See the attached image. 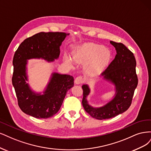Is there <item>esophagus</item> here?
Listing matches in <instances>:
<instances>
[{"label": "esophagus", "instance_id": "1", "mask_svg": "<svg viewBox=\"0 0 151 151\" xmlns=\"http://www.w3.org/2000/svg\"><path fill=\"white\" fill-rule=\"evenodd\" d=\"M83 82V77L81 76H77L75 80V83L76 85L81 84V83H82Z\"/></svg>", "mask_w": 151, "mask_h": 151}]
</instances>
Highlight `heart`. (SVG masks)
<instances>
[{
	"label": "heart",
	"mask_w": 151,
	"mask_h": 151,
	"mask_svg": "<svg viewBox=\"0 0 151 151\" xmlns=\"http://www.w3.org/2000/svg\"><path fill=\"white\" fill-rule=\"evenodd\" d=\"M111 58L110 52L102 45L95 43H85L75 47L72 52V59L65 55L64 61L72 66L73 61L80 64L87 63L86 68L90 73H99L109 64Z\"/></svg>",
	"instance_id": "1"
}]
</instances>
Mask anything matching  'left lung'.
Listing matches in <instances>:
<instances>
[{
  "instance_id": "obj_1",
  "label": "left lung",
  "mask_w": 151,
  "mask_h": 151,
  "mask_svg": "<svg viewBox=\"0 0 151 151\" xmlns=\"http://www.w3.org/2000/svg\"><path fill=\"white\" fill-rule=\"evenodd\" d=\"M110 42L115 47L116 55L101 76L104 80L115 86L114 98L104 106L93 107L87 100L90 93L89 86L87 84L82 86L83 108L92 117L98 120L111 119L127 110L132 103L134 91L138 84L136 61L133 53L122 43Z\"/></svg>"
}]
</instances>
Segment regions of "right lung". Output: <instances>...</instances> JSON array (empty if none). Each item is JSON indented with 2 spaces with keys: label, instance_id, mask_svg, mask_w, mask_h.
Returning a JSON list of instances; mask_svg holds the SVG:
<instances>
[{
  "label": "right lung",
  "instance_id": "add662e5",
  "mask_svg": "<svg viewBox=\"0 0 151 151\" xmlns=\"http://www.w3.org/2000/svg\"><path fill=\"white\" fill-rule=\"evenodd\" d=\"M69 35L41 32L26 39L17 48L12 61V81L18 105L24 113L37 119L51 117L59 111L67 91L73 86V77L56 72L52 73L42 94L33 91L26 82L27 60L41 58L54 61L59 58L62 42Z\"/></svg>",
  "mask_w": 151,
  "mask_h": 151
}]
</instances>
